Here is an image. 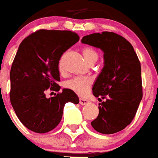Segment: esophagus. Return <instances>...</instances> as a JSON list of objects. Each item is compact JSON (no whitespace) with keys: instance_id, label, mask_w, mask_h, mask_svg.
<instances>
[{"instance_id":"esophagus-1","label":"esophagus","mask_w":158,"mask_h":158,"mask_svg":"<svg viewBox=\"0 0 158 158\" xmlns=\"http://www.w3.org/2000/svg\"><path fill=\"white\" fill-rule=\"evenodd\" d=\"M79 103H80V105H81V106H85V105L89 104V100L86 99H79Z\"/></svg>"}]
</instances>
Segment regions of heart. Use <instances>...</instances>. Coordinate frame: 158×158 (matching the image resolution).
<instances>
[{
    "mask_svg": "<svg viewBox=\"0 0 158 158\" xmlns=\"http://www.w3.org/2000/svg\"><path fill=\"white\" fill-rule=\"evenodd\" d=\"M82 55L85 58V59L88 61L89 64L94 63L95 61L98 59V53L94 49L90 47H84L81 49ZM58 69L59 71L61 74H64V63L62 59H59L58 63ZM92 80L88 77H74L69 81H65L64 87L68 89H70L75 94L78 95L87 94L91 88Z\"/></svg>",
    "mask_w": 158,
    "mask_h": 158,
    "instance_id": "heart-1",
    "label": "heart"
}]
</instances>
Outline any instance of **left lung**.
I'll list each match as a JSON object with an SVG mask.
<instances>
[{
	"mask_svg": "<svg viewBox=\"0 0 158 158\" xmlns=\"http://www.w3.org/2000/svg\"><path fill=\"white\" fill-rule=\"evenodd\" d=\"M81 42L101 49L105 59L93 94L106 100L99 104L92 127L104 135L117 133L131 123L143 97L140 62L130 42L116 33L88 35Z\"/></svg>",
	"mask_w": 158,
	"mask_h": 158,
	"instance_id": "left-lung-1",
	"label": "left lung"
}]
</instances>
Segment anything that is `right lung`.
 <instances>
[{
    "label": "right lung",
    "mask_w": 158,
    "mask_h": 158,
    "mask_svg": "<svg viewBox=\"0 0 158 158\" xmlns=\"http://www.w3.org/2000/svg\"><path fill=\"white\" fill-rule=\"evenodd\" d=\"M70 31L39 30L20 43L10 71V101L17 117L30 130L44 134L55 128L67 102L78 104L68 88L48 99L47 91L59 92L58 63L64 52L79 41Z\"/></svg>",
    "instance_id": "1"
}]
</instances>
